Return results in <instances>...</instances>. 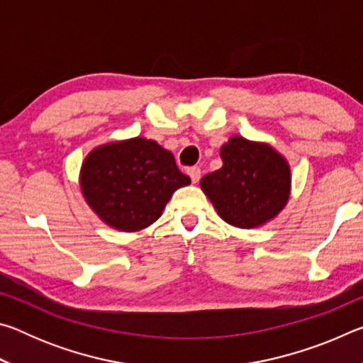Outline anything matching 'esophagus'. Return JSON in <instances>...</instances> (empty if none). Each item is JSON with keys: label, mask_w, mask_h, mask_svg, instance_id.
<instances>
[{"label": "esophagus", "mask_w": 363, "mask_h": 363, "mask_svg": "<svg viewBox=\"0 0 363 363\" xmlns=\"http://www.w3.org/2000/svg\"><path fill=\"white\" fill-rule=\"evenodd\" d=\"M187 174L190 176V179H192V182H199L200 177H201V169L199 167H192L187 169Z\"/></svg>", "instance_id": "1"}]
</instances>
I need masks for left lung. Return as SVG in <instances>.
I'll return each mask as SVG.
<instances>
[{"label": "left lung", "instance_id": "1", "mask_svg": "<svg viewBox=\"0 0 363 363\" xmlns=\"http://www.w3.org/2000/svg\"><path fill=\"white\" fill-rule=\"evenodd\" d=\"M223 167L200 187L227 224L253 229L284 210L291 190L290 164L269 144L233 136L220 147Z\"/></svg>", "mask_w": 363, "mask_h": 363}]
</instances>
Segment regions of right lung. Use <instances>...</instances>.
Instances as JSON below:
<instances>
[{"mask_svg":"<svg viewBox=\"0 0 363 363\" xmlns=\"http://www.w3.org/2000/svg\"><path fill=\"white\" fill-rule=\"evenodd\" d=\"M189 184L173 153L144 138L96 147L79 173L86 203L121 232H138L155 223L174 190Z\"/></svg>","mask_w":363,"mask_h":363,"instance_id":"add662e5","label":"right lung"}]
</instances>
